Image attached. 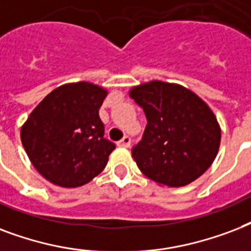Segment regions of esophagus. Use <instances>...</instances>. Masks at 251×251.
<instances>
[{"mask_svg":"<svg viewBox=\"0 0 251 251\" xmlns=\"http://www.w3.org/2000/svg\"><path fill=\"white\" fill-rule=\"evenodd\" d=\"M118 145L123 148H129L131 147V137H129V136H124L123 139L118 143Z\"/></svg>","mask_w":251,"mask_h":251,"instance_id":"esophagus-1","label":"esophagus"}]
</instances>
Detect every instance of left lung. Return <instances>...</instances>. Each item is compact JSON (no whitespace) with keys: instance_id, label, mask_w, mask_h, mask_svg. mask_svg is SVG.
<instances>
[{"instance_id":"left-lung-1","label":"left lung","mask_w":251,"mask_h":251,"mask_svg":"<svg viewBox=\"0 0 251 251\" xmlns=\"http://www.w3.org/2000/svg\"><path fill=\"white\" fill-rule=\"evenodd\" d=\"M132 99L148 124L132 157L149 179L180 187L199 178L215 160L220 127L211 108L179 85L153 81L133 87Z\"/></svg>"}]
</instances>
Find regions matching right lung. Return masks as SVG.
<instances>
[{
    "label": "right lung",
    "mask_w": 251,
    "mask_h": 251,
    "mask_svg": "<svg viewBox=\"0 0 251 251\" xmlns=\"http://www.w3.org/2000/svg\"><path fill=\"white\" fill-rule=\"evenodd\" d=\"M106 94L89 82L63 85L31 112L21 139L46 179L61 187H78L106 168L115 149V144L104 137L98 114Z\"/></svg>",
    "instance_id": "obj_1"
}]
</instances>
